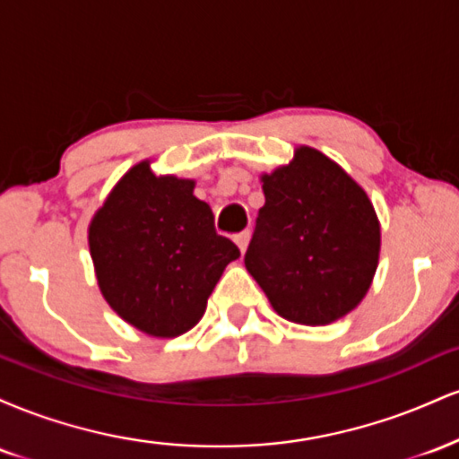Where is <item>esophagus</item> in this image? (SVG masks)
<instances>
[{
	"label": "esophagus",
	"mask_w": 459,
	"mask_h": 459,
	"mask_svg": "<svg viewBox=\"0 0 459 459\" xmlns=\"http://www.w3.org/2000/svg\"><path fill=\"white\" fill-rule=\"evenodd\" d=\"M235 244L239 246L241 255H244V252L247 250V244H250V233H247V230H244V233L237 235V237H235Z\"/></svg>",
	"instance_id": "34e87169"
}]
</instances>
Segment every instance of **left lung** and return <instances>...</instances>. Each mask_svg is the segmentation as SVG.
<instances>
[{
  "label": "left lung",
  "instance_id": "obj_1",
  "mask_svg": "<svg viewBox=\"0 0 459 459\" xmlns=\"http://www.w3.org/2000/svg\"><path fill=\"white\" fill-rule=\"evenodd\" d=\"M261 181L265 204L246 270L293 324L345 317L367 296L380 259V222L367 192L310 146Z\"/></svg>",
  "mask_w": 459,
  "mask_h": 459
}]
</instances>
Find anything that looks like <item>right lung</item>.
<instances>
[{
	"mask_svg": "<svg viewBox=\"0 0 459 459\" xmlns=\"http://www.w3.org/2000/svg\"><path fill=\"white\" fill-rule=\"evenodd\" d=\"M105 302L151 336L192 330L239 247L215 233L213 212L192 178L157 177L140 161L116 183L88 229Z\"/></svg>",
	"mask_w": 459,
	"mask_h": 459,
	"instance_id": "1",
	"label": "right lung"
}]
</instances>
